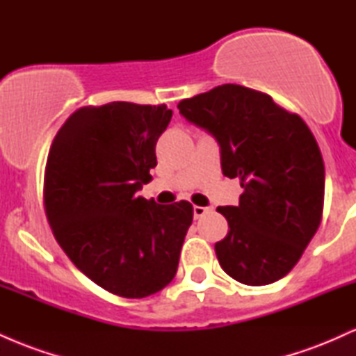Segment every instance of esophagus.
Masks as SVG:
<instances>
[{
    "instance_id": "obj_1",
    "label": "esophagus",
    "mask_w": 356,
    "mask_h": 356,
    "mask_svg": "<svg viewBox=\"0 0 356 356\" xmlns=\"http://www.w3.org/2000/svg\"><path fill=\"white\" fill-rule=\"evenodd\" d=\"M209 211V207H202V206H194V218L195 219H199V218H202L204 214H206V212Z\"/></svg>"
}]
</instances>
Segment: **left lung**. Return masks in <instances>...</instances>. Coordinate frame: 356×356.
Wrapping results in <instances>:
<instances>
[{
	"instance_id": "1",
	"label": "left lung",
	"mask_w": 356,
	"mask_h": 356,
	"mask_svg": "<svg viewBox=\"0 0 356 356\" xmlns=\"http://www.w3.org/2000/svg\"><path fill=\"white\" fill-rule=\"evenodd\" d=\"M177 108L216 137L222 174L244 189L238 206L218 207L229 224L214 246L220 268L249 286L281 280L323 218L325 165L312 130L268 93L234 83L184 99Z\"/></svg>"
}]
</instances>
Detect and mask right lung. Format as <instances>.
<instances>
[{
    "label": "right lung",
    "instance_id": "add662e5",
    "mask_svg": "<svg viewBox=\"0 0 356 356\" xmlns=\"http://www.w3.org/2000/svg\"><path fill=\"white\" fill-rule=\"evenodd\" d=\"M172 118L167 105L112 102L81 107L53 138L43 202L65 254L95 284L145 298L174 280L194 209L138 197L157 165L155 144Z\"/></svg>",
    "mask_w": 356,
    "mask_h": 356
}]
</instances>
